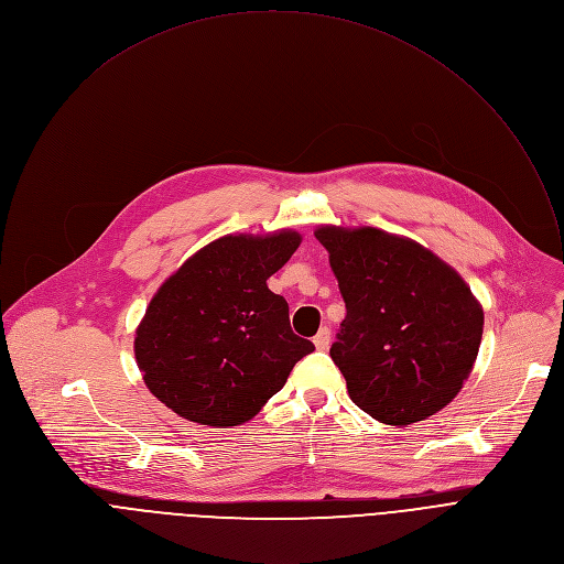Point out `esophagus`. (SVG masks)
I'll return each instance as SVG.
<instances>
[{
    "mask_svg": "<svg viewBox=\"0 0 564 564\" xmlns=\"http://www.w3.org/2000/svg\"><path fill=\"white\" fill-rule=\"evenodd\" d=\"M314 346L316 350H328L330 348V330L328 328H321L316 335H314Z\"/></svg>",
    "mask_w": 564,
    "mask_h": 564,
    "instance_id": "1",
    "label": "esophagus"
}]
</instances>
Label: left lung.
I'll return each instance as SVG.
<instances>
[{
  "label": "left lung",
  "mask_w": 564,
  "mask_h": 564,
  "mask_svg": "<svg viewBox=\"0 0 564 564\" xmlns=\"http://www.w3.org/2000/svg\"><path fill=\"white\" fill-rule=\"evenodd\" d=\"M346 303L333 361L355 404L406 426L442 411L466 381L485 312L433 252L375 227L314 231Z\"/></svg>",
  "instance_id": "left-lung-1"
}]
</instances>
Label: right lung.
I'll return each mask as SVG.
<instances>
[{
	"label": "right lung",
	"mask_w": 564,
	"mask_h": 564,
	"mask_svg": "<svg viewBox=\"0 0 564 564\" xmlns=\"http://www.w3.org/2000/svg\"><path fill=\"white\" fill-rule=\"evenodd\" d=\"M299 243L296 231L223 236L158 290L135 333V359L167 409L205 426L243 424L314 350L292 333L288 301L268 288Z\"/></svg>",
	"instance_id": "1"
}]
</instances>
